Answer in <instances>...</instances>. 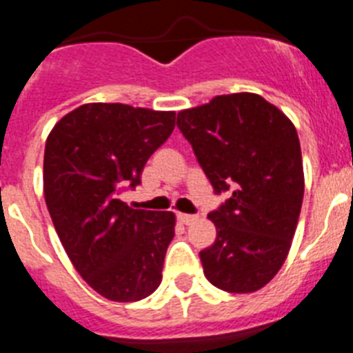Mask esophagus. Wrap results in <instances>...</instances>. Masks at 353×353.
Here are the masks:
<instances>
[{
	"instance_id": "34e87169",
	"label": "esophagus",
	"mask_w": 353,
	"mask_h": 353,
	"mask_svg": "<svg viewBox=\"0 0 353 353\" xmlns=\"http://www.w3.org/2000/svg\"><path fill=\"white\" fill-rule=\"evenodd\" d=\"M198 219L196 215H191V214H179V221L182 224H192L194 221Z\"/></svg>"
}]
</instances>
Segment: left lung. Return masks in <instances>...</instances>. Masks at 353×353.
Masks as SVG:
<instances>
[{"instance_id": "1", "label": "left lung", "mask_w": 353, "mask_h": 353, "mask_svg": "<svg viewBox=\"0 0 353 353\" xmlns=\"http://www.w3.org/2000/svg\"><path fill=\"white\" fill-rule=\"evenodd\" d=\"M176 127L215 194L217 236L199 251L208 281L230 293L263 288L288 256L304 198L297 130L256 93L214 97L180 111Z\"/></svg>"}]
</instances>
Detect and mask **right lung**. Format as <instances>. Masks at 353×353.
<instances>
[{
    "label": "right lung",
    "instance_id": "obj_1",
    "mask_svg": "<svg viewBox=\"0 0 353 353\" xmlns=\"http://www.w3.org/2000/svg\"><path fill=\"white\" fill-rule=\"evenodd\" d=\"M174 129L173 111L84 104L46 141L43 194L56 233L83 279L114 302H136L162 281L173 212L132 208L120 198Z\"/></svg>",
    "mask_w": 353,
    "mask_h": 353
}]
</instances>
